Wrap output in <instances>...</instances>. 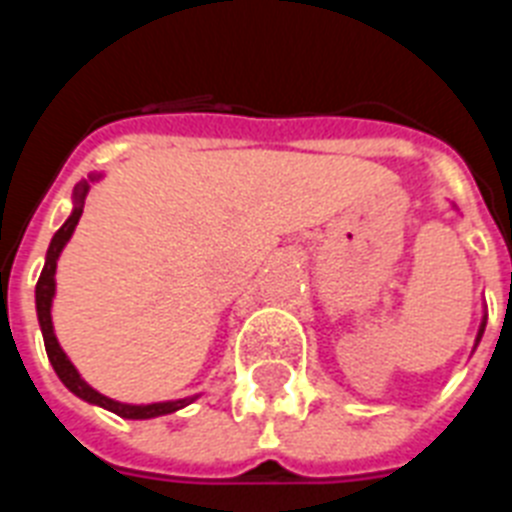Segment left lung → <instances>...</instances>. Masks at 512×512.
I'll use <instances>...</instances> for the list:
<instances>
[{"label":"left lung","mask_w":512,"mask_h":512,"mask_svg":"<svg viewBox=\"0 0 512 512\" xmlns=\"http://www.w3.org/2000/svg\"><path fill=\"white\" fill-rule=\"evenodd\" d=\"M484 327H486V321H484V324H481V332H478V340H481V335H484Z\"/></svg>","instance_id":"obj_1"}]
</instances>
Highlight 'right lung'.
Returning a JSON list of instances; mask_svg holds the SVG:
<instances>
[{
    "instance_id": "right-lung-1",
    "label": "right lung",
    "mask_w": 512,
    "mask_h": 512,
    "mask_svg": "<svg viewBox=\"0 0 512 512\" xmlns=\"http://www.w3.org/2000/svg\"><path fill=\"white\" fill-rule=\"evenodd\" d=\"M87 183H79L74 191L76 207L71 212L66 223L60 225L58 233L52 236L50 249H47V260H44L42 276L36 281V313H39V327H42V337H44V348H47V358H50L52 369L58 372V377L63 380L74 396L84 398V401H90V404H98L108 412L119 414V417H127V420H148V417H159V414H172L177 409H183L191 401H196V396L191 398H180V401H164V404H146V406H132V404H119L114 398L103 396L98 390H92L87 382L79 377V372L74 369V364L68 361V356L63 353V348L55 340V332H52V316H50V305H52V295H55V268H58V257L66 247V241L71 239V233H74L76 223H79V217H82L84 209V196H87Z\"/></svg>"
}]
</instances>
